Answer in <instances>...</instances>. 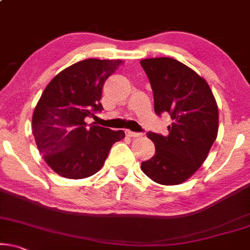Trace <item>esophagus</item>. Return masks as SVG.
Segmentation results:
<instances>
[{
	"label": "esophagus",
	"instance_id": "obj_1",
	"mask_svg": "<svg viewBox=\"0 0 250 250\" xmlns=\"http://www.w3.org/2000/svg\"><path fill=\"white\" fill-rule=\"evenodd\" d=\"M125 135L128 136V137H139L142 134H139V132H135V131H131V130H125Z\"/></svg>",
	"mask_w": 250,
	"mask_h": 250
}]
</instances>
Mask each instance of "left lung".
Masks as SVG:
<instances>
[{
  "mask_svg": "<svg viewBox=\"0 0 250 250\" xmlns=\"http://www.w3.org/2000/svg\"><path fill=\"white\" fill-rule=\"evenodd\" d=\"M151 83L154 111L168 112L169 134L147 132L155 154L142 162L144 174L158 184L178 185L201 167L218 132V107L204 78L168 57L141 62Z\"/></svg>",
  "mask_w": 250,
  "mask_h": 250,
  "instance_id": "8db88e82",
  "label": "left lung"
}]
</instances>
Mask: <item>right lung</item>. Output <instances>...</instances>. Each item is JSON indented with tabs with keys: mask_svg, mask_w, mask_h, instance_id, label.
Segmentation results:
<instances>
[{
	"mask_svg": "<svg viewBox=\"0 0 250 250\" xmlns=\"http://www.w3.org/2000/svg\"><path fill=\"white\" fill-rule=\"evenodd\" d=\"M122 61L84 59L53 78L36 104L32 129L43 159L65 178L90 177L101 170L122 130L89 125L85 118L103 109V85Z\"/></svg>",
	"mask_w": 250,
	"mask_h": 250,
	"instance_id": "1",
	"label": "right lung"
}]
</instances>
